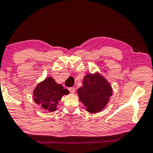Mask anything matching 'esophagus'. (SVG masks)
Returning a JSON list of instances; mask_svg holds the SVG:
<instances>
[{"mask_svg":"<svg viewBox=\"0 0 153 153\" xmlns=\"http://www.w3.org/2000/svg\"><path fill=\"white\" fill-rule=\"evenodd\" d=\"M69 91H70L71 93H74L76 92V88L74 87H71V88H69Z\"/></svg>","mask_w":153,"mask_h":153,"instance_id":"34e87169","label":"esophagus"}]
</instances>
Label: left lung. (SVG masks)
I'll list each match as a JSON object with an SVG mask.
<instances>
[{
	"mask_svg": "<svg viewBox=\"0 0 153 153\" xmlns=\"http://www.w3.org/2000/svg\"><path fill=\"white\" fill-rule=\"evenodd\" d=\"M77 92L86 110L91 113H96L105 108L113 94V89L105 77L96 72L84 77L82 86Z\"/></svg>",
	"mask_w": 153,
	"mask_h": 153,
	"instance_id": "8db88e82",
	"label": "left lung"
}]
</instances>
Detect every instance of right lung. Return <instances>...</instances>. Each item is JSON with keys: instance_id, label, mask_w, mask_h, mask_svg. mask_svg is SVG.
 Returning <instances> with one entry per match:
<instances>
[{"instance_id": "1", "label": "right lung", "mask_w": 153, "mask_h": 153, "mask_svg": "<svg viewBox=\"0 0 153 153\" xmlns=\"http://www.w3.org/2000/svg\"><path fill=\"white\" fill-rule=\"evenodd\" d=\"M69 93V90L57 84L53 77H49L36 86L33 96L36 104L48 112H53L57 110V104L63 95Z\"/></svg>"}]
</instances>
